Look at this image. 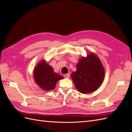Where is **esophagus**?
<instances>
[{
	"mask_svg": "<svg viewBox=\"0 0 132 132\" xmlns=\"http://www.w3.org/2000/svg\"><path fill=\"white\" fill-rule=\"evenodd\" d=\"M64 77L65 78H69L70 77V74L68 73V74H64Z\"/></svg>",
	"mask_w": 132,
	"mask_h": 132,
	"instance_id": "1",
	"label": "esophagus"
}]
</instances>
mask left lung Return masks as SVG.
<instances>
[{
  "mask_svg": "<svg viewBox=\"0 0 132 132\" xmlns=\"http://www.w3.org/2000/svg\"><path fill=\"white\" fill-rule=\"evenodd\" d=\"M75 87L82 94L93 93L101 85L105 70L98 57L94 53L80 59L77 70L71 74Z\"/></svg>",
  "mask_w": 132,
  "mask_h": 132,
  "instance_id": "obj_1",
  "label": "left lung"
}]
</instances>
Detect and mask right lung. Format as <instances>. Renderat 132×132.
Masks as SVG:
<instances>
[{
	"label": "right lung",
	"mask_w": 132,
	"mask_h": 132,
	"mask_svg": "<svg viewBox=\"0 0 132 132\" xmlns=\"http://www.w3.org/2000/svg\"><path fill=\"white\" fill-rule=\"evenodd\" d=\"M34 77L37 84L46 91L53 90L57 81L64 78L54 72L53 68L46 63L45 60L41 61L35 67Z\"/></svg>",
	"instance_id": "right-lung-1"
}]
</instances>
